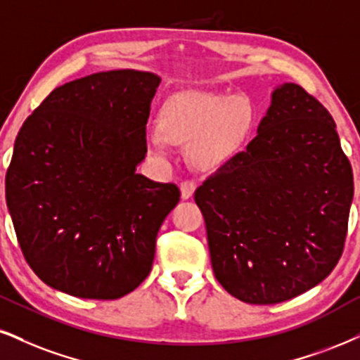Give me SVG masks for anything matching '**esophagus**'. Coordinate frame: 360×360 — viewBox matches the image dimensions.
Masks as SVG:
<instances>
[{
    "mask_svg": "<svg viewBox=\"0 0 360 360\" xmlns=\"http://www.w3.org/2000/svg\"><path fill=\"white\" fill-rule=\"evenodd\" d=\"M195 188H197V185H195V181L192 180H184L180 184V190H181V198L184 200H187V198H190L195 192Z\"/></svg>",
    "mask_w": 360,
    "mask_h": 360,
    "instance_id": "1",
    "label": "esophagus"
}]
</instances>
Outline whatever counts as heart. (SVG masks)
<instances>
[{"mask_svg":"<svg viewBox=\"0 0 360 360\" xmlns=\"http://www.w3.org/2000/svg\"><path fill=\"white\" fill-rule=\"evenodd\" d=\"M254 123L250 101L242 96L184 93L170 98L160 113V130L150 136L155 150L167 140L188 145L190 160L202 170L230 162L245 145Z\"/></svg>","mask_w":360,"mask_h":360,"instance_id":"obj_1","label":"heart"}]
</instances>
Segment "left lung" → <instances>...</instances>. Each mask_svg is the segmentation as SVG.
Masks as SVG:
<instances>
[{"mask_svg": "<svg viewBox=\"0 0 360 360\" xmlns=\"http://www.w3.org/2000/svg\"><path fill=\"white\" fill-rule=\"evenodd\" d=\"M255 139L195 190L220 285L255 305L316 287L344 252L352 167L334 118L300 85L285 83Z\"/></svg>", "mask_w": 360, "mask_h": 360, "instance_id": "1", "label": "left lung"}]
</instances>
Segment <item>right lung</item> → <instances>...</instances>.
I'll return each mask as SVG.
<instances>
[{
	"label": "right lung",
	"instance_id": "1",
	"mask_svg": "<svg viewBox=\"0 0 360 360\" xmlns=\"http://www.w3.org/2000/svg\"><path fill=\"white\" fill-rule=\"evenodd\" d=\"M160 85L113 70L58 86L25 120L6 170V203L25 260L79 299L115 300L150 274L175 184L135 173Z\"/></svg>",
	"mask_w": 360,
	"mask_h": 360
}]
</instances>
